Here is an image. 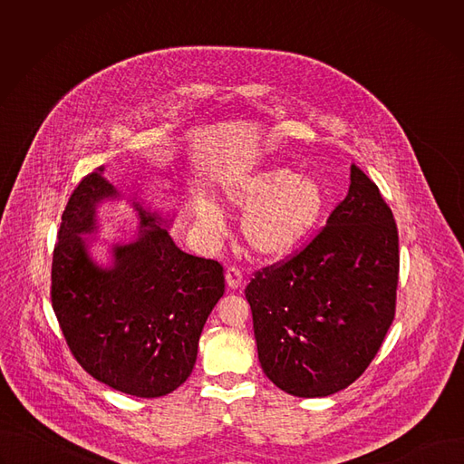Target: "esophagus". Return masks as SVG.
Returning <instances> with one entry per match:
<instances>
[{
  "instance_id": "esophagus-1",
  "label": "esophagus",
  "mask_w": 464,
  "mask_h": 464,
  "mask_svg": "<svg viewBox=\"0 0 464 464\" xmlns=\"http://www.w3.org/2000/svg\"><path fill=\"white\" fill-rule=\"evenodd\" d=\"M226 281H227V286L229 288H238L244 281V276H242V270L238 266H227L226 270Z\"/></svg>"
}]
</instances>
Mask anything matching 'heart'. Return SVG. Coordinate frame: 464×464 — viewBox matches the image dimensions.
<instances>
[{"mask_svg": "<svg viewBox=\"0 0 464 464\" xmlns=\"http://www.w3.org/2000/svg\"><path fill=\"white\" fill-rule=\"evenodd\" d=\"M231 200L249 211L244 235L253 249L262 255H285L294 249L319 222L323 215V192L306 178H297L288 169H272L244 179ZM200 224L213 233L224 229L218 206L200 202L196 208Z\"/></svg>", "mask_w": 464, "mask_h": 464, "instance_id": "heart-1", "label": "heart"}]
</instances>
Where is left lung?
Segmentation results:
<instances>
[{
    "instance_id": "obj_1",
    "label": "left lung",
    "mask_w": 464,
    "mask_h": 464,
    "mask_svg": "<svg viewBox=\"0 0 464 464\" xmlns=\"http://www.w3.org/2000/svg\"><path fill=\"white\" fill-rule=\"evenodd\" d=\"M399 268L392 211L353 165L349 194L326 224L246 286L262 371L303 399L351 385L394 319Z\"/></svg>"
}]
</instances>
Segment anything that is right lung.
<instances>
[{
  "label": "right lung",
  "mask_w": 464,
  "mask_h": 464,
  "mask_svg": "<svg viewBox=\"0 0 464 464\" xmlns=\"http://www.w3.org/2000/svg\"><path fill=\"white\" fill-rule=\"evenodd\" d=\"M101 172L77 183L62 213L51 303L65 343L88 374L115 391L156 399L192 372L204 324L224 295V268L181 251L141 209L138 242L115 247L111 270L97 268L81 235L93 229L95 206L117 194Z\"/></svg>",
  "instance_id": "add662e5"
}]
</instances>
